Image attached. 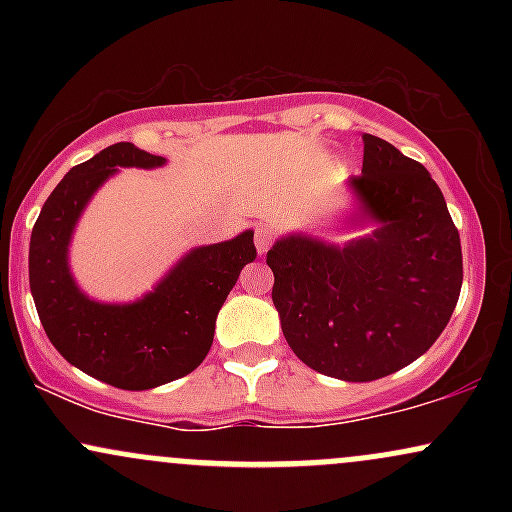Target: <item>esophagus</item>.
Listing matches in <instances>:
<instances>
[{
  "label": "esophagus",
  "mask_w": 512,
  "mask_h": 512,
  "mask_svg": "<svg viewBox=\"0 0 512 512\" xmlns=\"http://www.w3.org/2000/svg\"><path fill=\"white\" fill-rule=\"evenodd\" d=\"M274 243V231L269 226H257L255 231V245H257V252L260 255H267V250L272 248Z\"/></svg>",
  "instance_id": "esophagus-1"
}]
</instances>
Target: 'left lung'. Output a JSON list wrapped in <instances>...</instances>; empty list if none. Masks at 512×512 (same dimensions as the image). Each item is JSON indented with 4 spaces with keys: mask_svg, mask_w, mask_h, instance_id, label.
Instances as JSON below:
<instances>
[{
    "mask_svg": "<svg viewBox=\"0 0 512 512\" xmlns=\"http://www.w3.org/2000/svg\"><path fill=\"white\" fill-rule=\"evenodd\" d=\"M351 187L370 238L334 248L291 236L267 252L281 330L305 366L368 383L409 366L450 322L462 289V245L431 173L385 139L363 134Z\"/></svg>",
    "mask_w": 512,
    "mask_h": 512,
    "instance_id": "8db88e82",
    "label": "left lung"
}]
</instances>
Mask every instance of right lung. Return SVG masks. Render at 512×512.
I'll list each match as a JSON object with an SVG mask.
<instances>
[{
	"instance_id": "add662e5",
	"label": "right lung",
	"mask_w": 512,
	"mask_h": 512,
	"mask_svg": "<svg viewBox=\"0 0 512 512\" xmlns=\"http://www.w3.org/2000/svg\"><path fill=\"white\" fill-rule=\"evenodd\" d=\"M163 161L129 142L108 146L64 175L31 233L28 279L45 334L72 366L120 390H151L192 373L209 354L216 315L240 269L257 257L252 231H245L192 250L139 303L103 305L76 289L67 245L81 209L117 166Z\"/></svg>"
}]
</instances>
